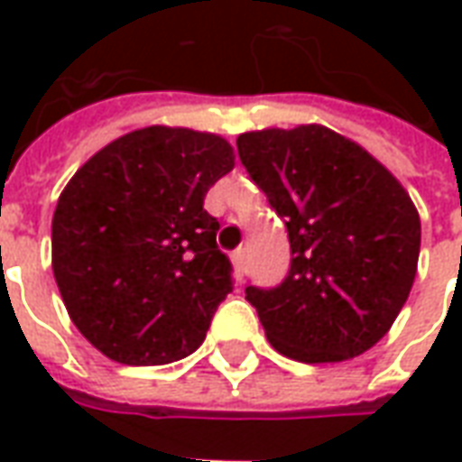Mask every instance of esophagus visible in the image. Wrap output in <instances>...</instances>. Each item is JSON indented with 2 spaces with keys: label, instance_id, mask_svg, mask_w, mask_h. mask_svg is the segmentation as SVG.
Segmentation results:
<instances>
[{
  "label": "esophagus",
  "instance_id": "esophagus-1",
  "mask_svg": "<svg viewBox=\"0 0 462 462\" xmlns=\"http://www.w3.org/2000/svg\"><path fill=\"white\" fill-rule=\"evenodd\" d=\"M232 264H235V272H237V277L245 274V264H247V252L237 250L232 254Z\"/></svg>",
  "mask_w": 462,
  "mask_h": 462
}]
</instances>
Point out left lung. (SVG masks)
<instances>
[{
  "instance_id": "8db88e82",
  "label": "left lung",
  "mask_w": 462,
  "mask_h": 462,
  "mask_svg": "<svg viewBox=\"0 0 462 462\" xmlns=\"http://www.w3.org/2000/svg\"><path fill=\"white\" fill-rule=\"evenodd\" d=\"M237 152L290 235L284 282L245 290L270 344L304 364L368 351L416 280L420 220L406 188L319 123L242 133Z\"/></svg>"
}]
</instances>
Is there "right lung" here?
<instances>
[{
	"label": "right lung",
	"mask_w": 462,
	"mask_h": 462,
	"mask_svg": "<svg viewBox=\"0 0 462 462\" xmlns=\"http://www.w3.org/2000/svg\"><path fill=\"white\" fill-rule=\"evenodd\" d=\"M232 168L222 135L148 125L69 180L51 220V267L76 329L104 356L161 366L205 341L232 264L202 202Z\"/></svg>",
	"instance_id": "1"
}]
</instances>
